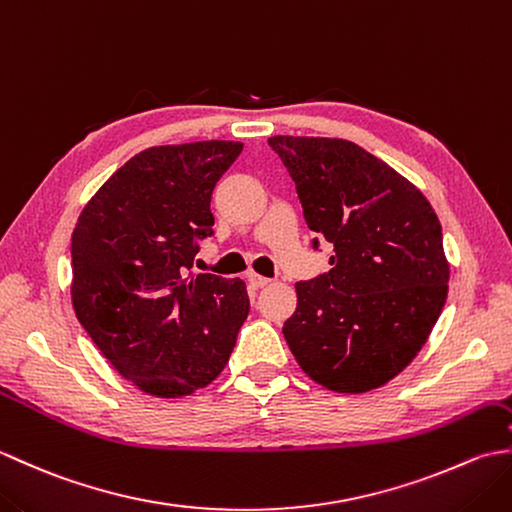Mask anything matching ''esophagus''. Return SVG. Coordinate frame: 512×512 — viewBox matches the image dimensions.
Instances as JSON below:
<instances>
[{
    "instance_id": "34e87169",
    "label": "esophagus",
    "mask_w": 512,
    "mask_h": 512,
    "mask_svg": "<svg viewBox=\"0 0 512 512\" xmlns=\"http://www.w3.org/2000/svg\"><path fill=\"white\" fill-rule=\"evenodd\" d=\"M248 281H250V286H253V288H266L270 284V279H266L262 275H255V273L248 275Z\"/></svg>"
}]
</instances>
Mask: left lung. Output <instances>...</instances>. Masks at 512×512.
<instances>
[{
  "instance_id": "obj_1",
  "label": "left lung",
  "mask_w": 512,
  "mask_h": 512,
  "mask_svg": "<svg viewBox=\"0 0 512 512\" xmlns=\"http://www.w3.org/2000/svg\"><path fill=\"white\" fill-rule=\"evenodd\" d=\"M268 143L297 184L310 231L334 246L330 273L295 284L290 352L330 391L383 387L418 356L447 301L438 215L416 184L350 140Z\"/></svg>"
}]
</instances>
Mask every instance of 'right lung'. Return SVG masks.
<instances>
[{
    "label": "right lung",
    "instance_id": "add662e5",
    "mask_svg": "<svg viewBox=\"0 0 512 512\" xmlns=\"http://www.w3.org/2000/svg\"><path fill=\"white\" fill-rule=\"evenodd\" d=\"M233 140L158 145L114 171L72 231L76 319L129 383L182 398L222 374L248 317L242 279L191 273Z\"/></svg>",
    "mask_w": 512,
    "mask_h": 512
}]
</instances>
